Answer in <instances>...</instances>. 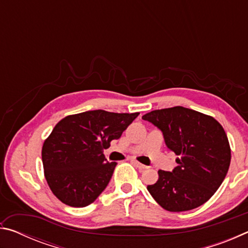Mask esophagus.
<instances>
[{"mask_svg":"<svg viewBox=\"0 0 248 248\" xmlns=\"http://www.w3.org/2000/svg\"><path fill=\"white\" fill-rule=\"evenodd\" d=\"M133 164L134 165H136L137 167H138V169H139V170H146V169H148V166H145V165H143V164H141V163H139V162H137V161H133Z\"/></svg>","mask_w":248,"mask_h":248,"instance_id":"1","label":"esophagus"}]
</instances>
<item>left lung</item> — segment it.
Wrapping results in <instances>:
<instances>
[{
	"label": "left lung",
	"mask_w": 248,
	"mask_h": 248,
	"mask_svg": "<svg viewBox=\"0 0 248 248\" xmlns=\"http://www.w3.org/2000/svg\"><path fill=\"white\" fill-rule=\"evenodd\" d=\"M142 119L159 129L165 144L178 155L171 171L158 170L148 190L170 212L192 210L211 198L223 182L231 162L224 129L213 117L176 106L153 110Z\"/></svg>",
	"instance_id": "obj_1"
}]
</instances>
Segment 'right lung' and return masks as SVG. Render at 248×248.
<instances>
[{
  "label": "right lung",
  "mask_w": 248,
  "mask_h": 248,
  "mask_svg": "<svg viewBox=\"0 0 248 248\" xmlns=\"http://www.w3.org/2000/svg\"><path fill=\"white\" fill-rule=\"evenodd\" d=\"M139 116L99 109L71 115L59 121L41 151L45 177L53 195L70 207L83 208L97 199L110 180L116 162L109 148Z\"/></svg>",
  "instance_id": "obj_1"
}]
</instances>
